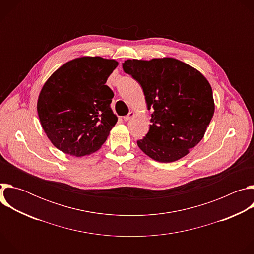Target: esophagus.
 <instances>
[{
	"label": "esophagus",
	"mask_w": 254,
	"mask_h": 254,
	"mask_svg": "<svg viewBox=\"0 0 254 254\" xmlns=\"http://www.w3.org/2000/svg\"><path fill=\"white\" fill-rule=\"evenodd\" d=\"M133 117H134V113H132V112H129L127 116L124 117V121H125V122H127V121H129L130 119H132Z\"/></svg>",
	"instance_id": "esophagus-1"
}]
</instances>
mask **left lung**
Listing matches in <instances>:
<instances>
[{
	"label": "left lung",
	"instance_id": "obj_1",
	"mask_svg": "<svg viewBox=\"0 0 254 254\" xmlns=\"http://www.w3.org/2000/svg\"><path fill=\"white\" fill-rule=\"evenodd\" d=\"M123 68L140 84L148 110H153L150 130L137 140L138 148L161 163L188 155L203 138L215 111L206 77L171 57L127 59Z\"/></svg>",
	"mask_w": 254,
	"mask_h": 254
}]
</instances>
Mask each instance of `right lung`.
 <instances>
[{
	"mask_svg": "<svg viewBox=\"0 0 254 254\" xmlns=\"http://www.w3.org/2000/svg\"><path fill=\"white\" fill-rule=\"evenodd\" d=\"M118 65L115 59L83 56L63 64L45 82L37 112L58 150L83 157L101 148L118 122L111 107L114 92L105 85Z\"/></svg>",
	"mask_w": 254,
	"mask_h": 254,
	"instance_id": "add662e5",
	"label": "right lung"
}]
</instances>
